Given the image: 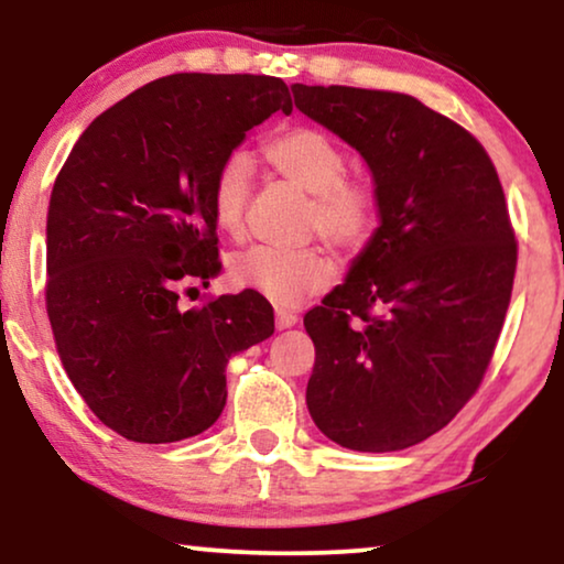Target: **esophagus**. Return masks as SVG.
<instances>
[{"instance_id": "obj_1", "label": "esophagus", "mask_w": 564, "mask_h": 564, "mask_svg": "<svg viewBox=\"0 0 564 564\" xmlns=\"http://www.w3.org/2000/svg\"><path fill=\"white\" fill-rule=\"evenodd\" d=\"M274 323H276V330H284V328H292L297 323V315L290 313V311H276L274 313Z\"/></svg>"}]
</instances>
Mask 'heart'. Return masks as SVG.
Returning <instances> with one entry per match:
<instances>
[{"mask_svg":"<svg viewBox=\"0 0 564 564\" xmlns=\"http://www.w3.org/2000/svg\"><path fill=\"white\" fill-rule=\"evenodd\" d=\"M264 156L284 180L313 195L307 226L338 249H357L367 241L377 220L375 197L361 184L346 182V156L328 135L313 128H292L264 145ZM249 189V159L234 153L223 161L213 182V215L220 230H241ZM228 276L236 288L257 292L272 305L295 307L326 288L334 264L313 246H251L230 257Z\"/></svg>","mask_w":564,"mask_h":564,"instance_id":"heart-1","label":"heart"}]
</instances>
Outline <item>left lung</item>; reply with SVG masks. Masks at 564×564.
<instances>
[{
  "label": "left lung",
  "mask_w": 564,
  "mask_h": 564,
  "mask_svg": "<svg viewBox=\"0 0 564 564\" xmlns=\"http://www.w3.org/2000/svg\"><path fill=\"white\" fill-rule=\"evenodd\" d=\"M292 97L367 161L380 218L305 315L307 411L346 449H408L462 411L490 365L516 274L503 187L482 145L411 95L292 84Z\"/></svg>",
  "instance_id": "left-lung-1"
}]
</instances>
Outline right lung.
Listing matches in <instances>:
<instances>
[{
	"instance_id": "obj_1",
	"label": "right lung",
	"mask_w": 564,
	"mask_h": 564,
	"mask_svg": "<svg viewBox=\"0 0 564 564\" xmlns=\"http://www.w3.org/2000/svg\"><path fill=\"white\" fill-rule=\"evenodd\" d=\"M276 110L292 99L274 76H164L91 120L56 176L45 218L56 349L91 413L130 442L210 429L228 359L274 334L257 292L182 311L180 290L220 274L215 174Z\"/></svg>"
}]
</instances>
